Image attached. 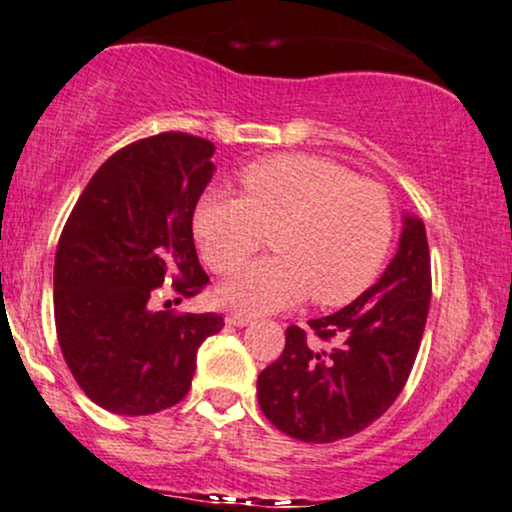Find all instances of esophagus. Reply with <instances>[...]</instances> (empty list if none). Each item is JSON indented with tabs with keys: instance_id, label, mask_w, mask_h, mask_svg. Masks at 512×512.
<instances>
[{
	"instance_id": "34e87169",
	"label": "esophagus",
	"mask_w": 512,
	"mask_h": 512,
	"mask_svg": "<svg viewBox=\"0 0 512 512\" xmlns=\"http://www.w3.org/2000/svg\"><path fill=\"white\" fill-rule=\"evenodd\" d=\"M227 323L234 328H244V326H249V323H254V316L242 314V311H232V314L227 316Z\"/></svg>"
}]
</instances>
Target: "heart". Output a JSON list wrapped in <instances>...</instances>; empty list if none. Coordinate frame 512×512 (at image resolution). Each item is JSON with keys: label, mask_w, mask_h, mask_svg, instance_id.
<instances>
[{"label": "heart", "mask_w": 512, "mask_h": 512, "mask_svg": "<svg viewBox=\"0 0 512 512\" xmlns=\"http://www.w3.org/2000/svg\"><path fill=\"white\" fill-rule=\"evenodd\" d=\"M244 196L210 189L194 213V237L208 266L232 273L275 232L273 258L239 270L218 297L266 314L302 302H352L376 280L393 242V203L383 186L362 182L318 155H275L242 172Z\"/></svg>", "instance_id": "obj_1"}]
</instances>
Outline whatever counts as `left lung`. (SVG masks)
<instances>
[{
	"label": "left lung",
	"mask_w": 512,
	"mask_h": 512,
	"mask_svg": "<svg viewBox=\"0 0 512 512\" xmlns=\"http://www.w3.org/2000/svg\"><path fill=\"white\" fill-rule=\"evenodd\" d=\"M431 299L426 227L402 213L393 261L369 290L330 316L311 318L309 333L290 326L285 350L258 374V405L282 434L333 443L374 424L405 388ZM335 346L323 348L321 341Z\"/></svg>",
	"instance_id": "left-lung-1"
}]
</instances>
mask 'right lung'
Wrapping results in <instances>:
<instances>
[{"instance_id":"add662e5","label":"right lung","mask_w":512,"mask_h":512,"mask_svg":"<svg viewBox=\"0 0 512 512\" xmlns=\"http://www.w3.org/2000/svg\"><path fill=\"white\" fill-rule=\"evenodd\" d=\"M215 146L158 134L114 153L66 220L54 256V326L66 366L95 405L138 417L189 393L218 314L155 311L158 287L191 297L208 282L194 210L213 179Z\"/></svg>"}]
</instances>
